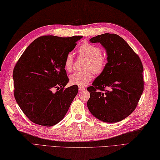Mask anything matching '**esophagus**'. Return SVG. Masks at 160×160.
I'll return each instance as SVG.
<instances>
[{"mask_svg": "<svg viewBox=\"0 0 160 160\" xmlns=\"http://www.w3.org/2000/svg\"><path fill=\"white\" fill-rule=\"evenodd\" d=\"M85 89V88H83V87H79V90L80 91V92H83V91H84Z\"/></svg>", "mask_w": 160, "mask_h": 160, "instance_id": "34e87169", "label": "esophagus"}]
</instances>
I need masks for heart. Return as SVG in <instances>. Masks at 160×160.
I'll return each mask as SVG.
<instances>
[{
    "mask_svg": "<svg viewBox=\"0 0 160 160\" xmlns=\"http://www.w3.org/2000/svg\"><path fill=\"white\" fill-rule=\"evenodd\" d=\"M102 49L99 46L93 45L89 42H85L81 45L78 53L80 57L86 59L84 65L83 71L77 72L70 76V82L72 85L77 86H85L92 80L93 73L100 75L104 71L107 64V57L102 53ZM73 56L68 53L64 60V68L67 71L71 72L73 67Z\"/></svg>",
    "mask_w": 160,
    "mask_h": 160,
    "instance_id": "1",
    "label": "heart"
}]
</instances>
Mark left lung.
<instances>
[{"label": "left lung", "instance_id": "1", "mask_svg": "<svg viewBox=\"0 0 160 160\" xmlns=\"http://www.w3.org/2000/svg\"><path fill=\"white\" fill-rule=\"evenodd\" d=\"M89 41L100 42L106 49L108 62L104 71L87 89L90 92L88 109L102 122H120L135 110L142 93V62L116 34H102Z\"/></svg>", "mask_w": 160, "mask_h": 160}]
</instances>
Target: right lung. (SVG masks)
Wrapping results in <instances>:
<instances>
[{
	"label": "right lung",
	"instance_id": "add662e5",
	"mask_svg": "<svg viewBox=\"0 0 160 160\" xmlns=\"http://www.w3.org/2000/svg\"><path fill=\"white\" fill-rule=\"evenodd\" d=\"M82 36L37 38L26 49L13 72L14 96L31 122L43 126L60 122L78 93V86L65 88L68 78L64 60ZM56 88L57 92L52 90Z\"/></svg>",
	"mask_w": 160,
	"mask_h": 160
}]
</instances>
